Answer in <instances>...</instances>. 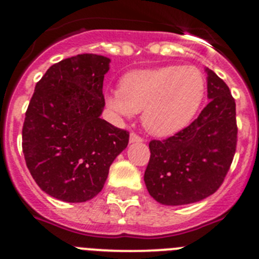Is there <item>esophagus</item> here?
<instances>
[{"mask_svg":"<svg viewBox=\"0 0 259 259\" xmlns=\"http://www.w3.org/2000/svg\"><path fill=\"white\" fill-rule=\"evenodd\" d=\"M143 140L144 139H143L142 137H139L138 134H135V133H132V134H130V139H129L130 144H134V143H142Z\"/></svg>","mask_w":259,"mask_h":259,"instance_id":"34e87169","label":"esophagus"}]
</instances>
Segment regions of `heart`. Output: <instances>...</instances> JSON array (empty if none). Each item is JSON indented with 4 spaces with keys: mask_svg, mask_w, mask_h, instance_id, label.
Segmentation results:
<instances>
[{
    "mask_svg": "<svg viewBox=\"0 0 259 259\" xmlns=\"http://www.w3.org/2000/svg\"><path fill=\"white\" fill-rule=\"evenodd\" d=\"M204 88V76L194 66L135 70L122 76L119 90L106 96V105L125 117L143 110L145 129L156 137H169L192 120Z\"/></svg>",
    "mask_w": 259,
    "mask_h": 259,
    "instance_id": "heart-1",
    "label": "heart"
}]
</instances>
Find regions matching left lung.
<instances>
[{
    "mask_svg": "<svg viewBox=\"0 0 259 259\" xmlns=\"http://www.w3.org/2000/svg\"><path fill=\"white\" fill-rule=\"evenodd\" d=\"M208 99L190 125L164 140L149 143L144 174L149 194L165 205L199 202L215 193L237 148L236 101L227 83L207 69Z\"/></svg>",
    "mask_w": 259,
    "mask_h": 259,
    "instance_id": "obj_1",
    "label": "left lung"
}]
</instances>
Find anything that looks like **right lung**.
Listing matches in <instances>:
<instances>
[{"label": "right lung", "instance_id": "add662e5", "mask_svg": "<svg viewBox=\"0 0 259 259\" xmlns=\"http://www.w3.org/2000/svg\"><path fill=\"white\" fill-rule=\"evenodd\" d=\"M110 59L81 54L54 64L36 83L22 127L26 165L38 187L67 203L101 192L129 133L101 119Z\"/></svg>", "mask_w": 259, "mask_h": 259}]
</instances>
